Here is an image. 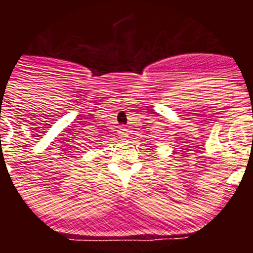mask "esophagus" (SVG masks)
I'll return each mask as SVG.
<instances>
[{
    "label": "esophagus",
    "instance_id": "obj_1",
    "mask_svg": "<svg viewBox=\"0 0 253 253\" xmlns=\"http://www.w3.org/2000/svg\"><path fill=\"white\" fill-rule=\"evenodd\" d=\"M119 137L122 138V139H125V138H128V131H126V129H122V130L119 131Z\"/></svg>",
    "mask_w": 253,
    "mask_h": 253
}]
</instances>
